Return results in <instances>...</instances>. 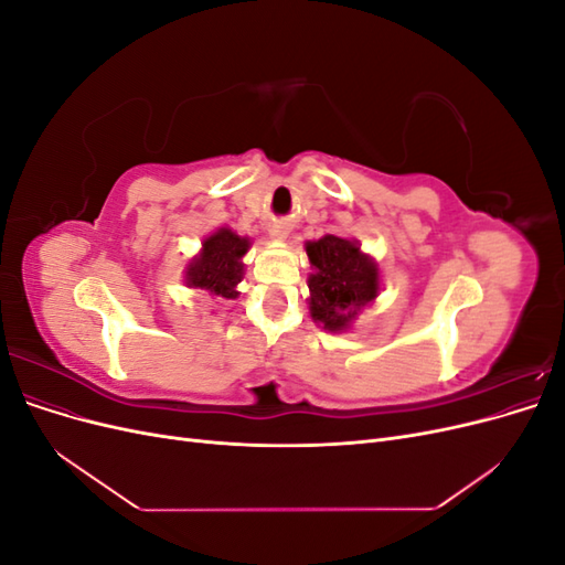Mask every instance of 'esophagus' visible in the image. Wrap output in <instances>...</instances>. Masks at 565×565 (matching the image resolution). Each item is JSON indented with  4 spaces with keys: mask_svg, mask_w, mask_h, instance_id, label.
Masks as SVG:
<instances>
[{
    "mask_svg": "<svg viewBox=\"0 0 565 565\" xmlns=\"http://www.w3.org/2000/svg\"><path fill=\"white\" fill-rule=\"evenodd\" d=\"M287 233H289L287 224H273V226H270V231H268V235H270V241H285V237H287Z\"/></svg>",
    "mask_w": 565,
    "mask_h": 565,
    "instance_id": "1",
    "label": "esophagus"
}]
</instances>
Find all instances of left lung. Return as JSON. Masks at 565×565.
Returning a JSON list of instances; mask_svg holds the SVG:
<instances>
[{"mask_svg": "<svg viewBox=\"0 0 565 565\" xmlns=\"http://www.w3.org/2000/svg\"><path fill=\"white\" fill-rule=\"evenodd\" d=\"M313 273L309 276V313L328 332H347L363 309L382 292L380 264L358 241L322 235L306 243Z\"/></svg>", "mask_w": 565, "mask_h": 565, "instance_id": "8db88e82", "label": "left lung"}]
</instances>
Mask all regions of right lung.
Masks as SVG:
<instances>
[{
	"label": "right lung",
	"mask_w": 565,
	"mask_h": 565,
	"mask_svg": "<svg viewBox=\"0 0 565 565\" xmlns=\"http://www.w3.org/2000/svg\"><path fill=\"white\" fill-rule=\"evenodd\" d=\"M252 241L237 235L228 226H221L202 241L200 252L185 264L183 282L185 287L204 289L212 297L237 299V285L245 278V254Z\"/></svg>",
	"instance_id": "right-lung-1"
}]
</instances>
